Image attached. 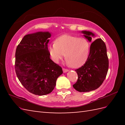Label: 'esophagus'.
Listing matches in <instances>:
<instances>
[{
	"label": "esophagus",
	"mask_w": 125,
	"mask_h": 125,
	"mask_svg": "<svg viewBox=\"0 0 125 125\" xmlns=\"http://www.w3.org/2000/svg\"><path fill=\"white\" fill-rule=\"evenodd\" d=\"M68 71H69V70L68 69H66L64 68H63V73H67Z\"/></svg>",
	"instance_id": "34e87169"
}]
</instances>
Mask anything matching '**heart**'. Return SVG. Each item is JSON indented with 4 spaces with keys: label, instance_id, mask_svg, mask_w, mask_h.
I'll use <instances>...</instances> for the list:
<instances>
[{
    "label": "heart",
    "instance_id": "b5f03b06",
    "mask_svg": "<svg viewBox=\"0 0 125 125\" xmlns=\"http://www.w3.org/2000/svg\"><path fill=\"white\" fill-rule=\"evenodd\" d=\"M48 52L54 62L57 63L64 55L67 64L77 68L86 62L90 45L86 39L64 34L58 37L55 43L49 45Z\"/></svg>",
    "mask_w": 125,
    "mask_h": 125
}]
</instances>
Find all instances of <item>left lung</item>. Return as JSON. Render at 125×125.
Wrapping results in <instances>:
<instances>
[{
  "instance_id": "left-lung-1",
  "label": "left lung",
  "mask_w": 125,
  "mask_h": 125,
  "mask_svg": "<svg viewBox=\"0 0 125 125\" xmlns=\"http://www.w3.org/2000/svg\"><path fill=\"white\" fill-rule=\"evenodd\" d=\"M90 42L95 34L91 31H81ZM108 69V59L105 43L100 39L92 42L85 63L75 71L78 79L73 88L81 92H90L98 89L103 83Z\"/></svg>"
}]
</instances>
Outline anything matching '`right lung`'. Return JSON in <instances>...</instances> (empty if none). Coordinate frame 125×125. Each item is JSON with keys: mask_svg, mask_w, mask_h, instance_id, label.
<instances>
[{"mask_svg": "<svg viewBox=\"0 0 125 125\" xmlns=\"http://www.w3.org/2000/svg\"><path fill=\"white\" fill-rule=\"evenodd\" d=\"M49 31H38L23 37L15 52L17 77L28 91L35 95L50 94L55 88L62 69L50 59Z\"/></svg>", "mask_w": 125, "mask_h": 125, "instance_id": "add662e5", "label": "right lung"}]
</instances>
